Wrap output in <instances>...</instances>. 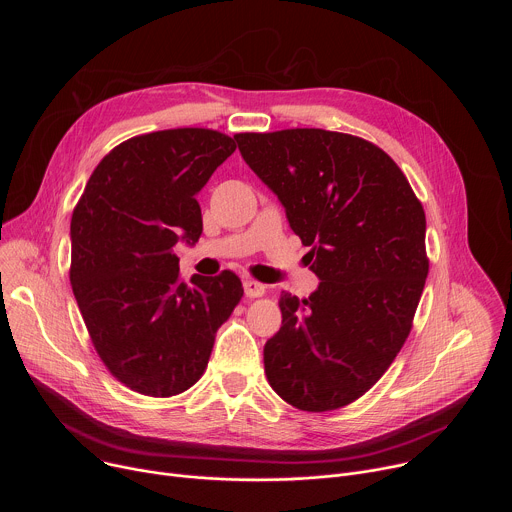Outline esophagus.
<instances>
[{"label":"esophagus","instance_id":"esophagus-1","mask_svg":"<svg viewBox=\"0 0 512 512\" xmlns=\"http://www.w3.org/2000/svg\"><path fill=\"white\" fill-rule=\"evenodd\" d=\"M243 287H245V296L247 298H261L265 294V285L255 281V279H247L243 283Z\"/></svg>","mask_w":512,"mask_h":512}]
</instances>
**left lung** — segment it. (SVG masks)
Masks as SVG:
<instances>
[{
    "instance_id": "left-lung-1",
    "label": "left lung",
    "mask_w": 512,
    "mask_h": 512,
    "mask_svg": "<svg viewBox=\"0 0 512 512\" xmlns=\"http://www.w3.org/2000/svg\"><path fill=\"white\" fill-rule=\"evenodd\" d=\"M235 139L320 277L310 298L281 294V328L263 348L267 381L296 409H340L385 375L411 332L429 271L423 206L362 137L298 127Z\"/></svg>"
}]
</instances>
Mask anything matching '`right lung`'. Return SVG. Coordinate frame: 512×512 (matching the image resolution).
<instances>
[{
  "mask_svg": "<svg viewBox=\"0 0 512 512\" xmlns=\"http://www.w3.org/2000/svg\"><path fill=\"white\" fill-rule=\"evenodd\" d=\"M235 150L233 137L202 127L131 137L99 162L72 210V291L103 364L135 393L190 389L243 298L233 271L184 281L174 253L200 239L196 194Z\"/></svg>",
  "mask_w": 512,
  "mask_h": 512,
  "instance_id": "add662e5",
  "label": "right lung"
}]
</instances>
